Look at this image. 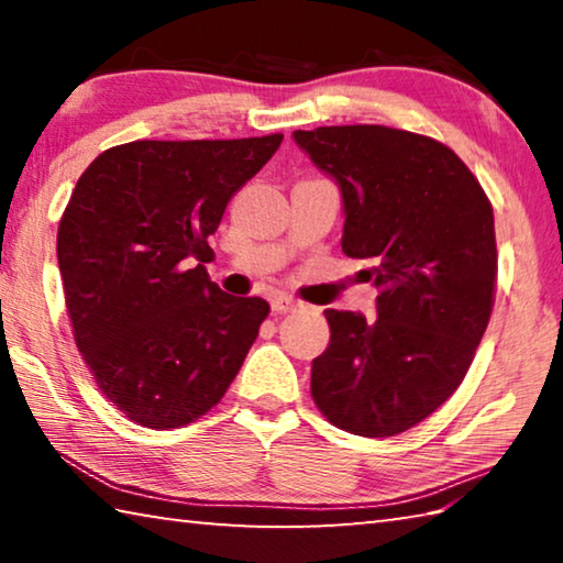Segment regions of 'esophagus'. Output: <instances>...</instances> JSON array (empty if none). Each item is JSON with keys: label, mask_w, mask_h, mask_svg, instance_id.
I'll list each match as a JSON object with an SVG mask.
<instances>
[{"label": "esophagus", "mask_w": 563, "mask_h": 563, "mask_svg": "<svg viewBox=\"0 0 563 563\" xmlns=\"http://www.w3.org/2000/svg\"><path fill=\"white\" fill-rule=\"evenodd\" d=\"M298 308H302V302L290 298V295H275V298H273V310L280 312V316H285V312L298 310Z\"/></svg>", "instance_id": "1"}]
</instances>
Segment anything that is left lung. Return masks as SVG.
Instances as JSON below:
<instances>
[{
  "mask_svg": "<svg viewBox=\"0 0 563 563\" xmlns=\"http://www.w3.org/2000/svg\"><path fill=\"white\" fill-rule=\"evenodd\" d=\"M292 139L340 184L342 253L369 261L362 278L379 290L375 318L325 310L312 399L338 430L395 437L454 395L489 325L492 203L464 161L422 133L355 123Z\"/></svg>",
  "mask_w": 563,
  "mask_h": 563,
  "instance_id": "8db88e82",
  "label": "left lung"
}]
</instances>
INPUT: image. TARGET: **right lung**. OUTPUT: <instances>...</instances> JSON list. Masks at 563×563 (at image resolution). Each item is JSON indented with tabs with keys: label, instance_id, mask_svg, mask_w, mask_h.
I'll use <instances>...</instances> for the list:
<instances>
[{
	"label": "right lung",
	"instance_id": "1",
	"mask_svg": "<svg viewBox=\"0 0 563 563\" xmlns=\"http://www.w3.org/2000/svg\"><path fill=\"white\" fill-rule=\"evenodd\" d=\"M283 133L131 141L76 180L56 233L66 312L97 387L131 422L176 430L221 402L271 305L208 278V238Z\"/></svg>",
	"mask_w": 563,
	"mask_h": 563
}]
</instances>
